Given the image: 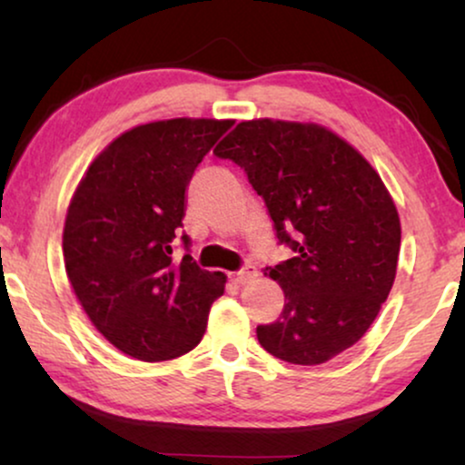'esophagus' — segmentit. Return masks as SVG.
Segmentation results:
<instances>
[{"mask_svg": "<svg viewBox=\"0 0 465 465\" xmlns=\"http://www.w3.org/2000/svg\"><path fill=\"white\" fill-rule=\"evenodd\" d=\"M258 275V271H256V266H252V264H245V266H241V269L237 271V272H232V282L237 283V285H243V283H247L250 282V279H253Z\"/></svg>", "mask_w": 465, "mask_h": 465, "instance_id": "1", "label": "esophagus"}]
</instances>
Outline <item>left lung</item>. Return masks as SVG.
Masks as SVG:
<instances>
[{"mask_svg":"<svg viewBox=\"0 0 465 465\" xmlns=\"http://www.w3.org/2000/svg\"><path fill=\"white\" fill-rule=\"evenodd\" d=\"M213 154L245 171L279 245L294 252L266 266L285 304L256 328L260 345L301 366L355 345L390 296L400 253V218L377 171L323 126L269 118L237 124Z\"/></svg>","mask_w":465,"mask_h":465,"instance_id":"obj_1","label":"left lung"}]
</instances>
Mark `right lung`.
<instances>
[{
  "instance_id": "right-lung-1",
  "label": "right lung",
  "mask_w": 465,
  "mask_h": 465,
  "mask_svg": "<svg viewBox=\"0 0 465 465\" xmlns=\"http://www.w3.org/2000/svg\"><path fill=\"white\" fill-rule=\"evenodd\" d=\"M232 120L175 118L135 126L94 158L63 231L72 288L94 328L142 361L173 360L199 345L226 277L186 253L173 260L186 190ZM183 237L180 238L179 234Z\"/></svg>"
}]
</instances>
